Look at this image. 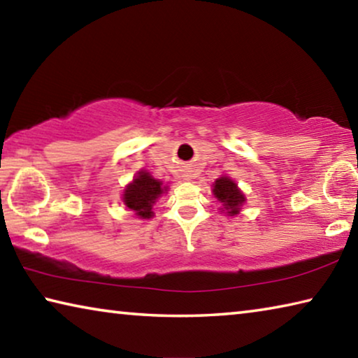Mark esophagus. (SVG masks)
I'll return each mask as SVG.
<instances>
[{"label": "esophagus", "mask_w": 358, "mask_h": 358, "mask_svg": "<svg viewBox=\"0 0 358 358\" xmlns=\"http://www.w3.org/2000/svg\"><path fill=\"white\" fill-rule=\"evenodd\" d=\"M186 180H187V178H186Z\"/></svg>", "instance_id": "obj_1"}]
</instances>
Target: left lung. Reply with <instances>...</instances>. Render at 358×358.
Segmentation results:
<instances>
[{
    "mask_svg": "<svg viewBox=\"0 0 358 358\" xmlns=\"http://www.w3.org/2000/svg\"><path fill=\"white\" fill-rule=\"evenodd\" d=\"M213 196L222 203V208H224L222 211H226L229 216L238 215L240 207L246 201L245 194L238 189V186L229 177H224V175L215 181Z\"/></svg>",
    "mask_w": 358,
    "mask_h": 358,
    "instance_id": "left-lung-1",
    "label": "left lung"
}]
</instances>
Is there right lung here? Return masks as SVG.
<instances>
[{
    "instance_id": "1",
    "label": "right lung",
    "mask_w": 358,
    "mask_h": 358,
    "mask_svg": "<svg viewBox=\"0 0 358 358\" xmlns=\"http://www.w3.org/2000/svg\"><path fill=\"white\" fill-rule=\"evenodd\" d=\"M169 189L162 181L153 178L147 171H141L132 183L126 186L123 192V202L126 207L132 210L136 216L148 220L153 216V205Z\"/></svg>"
}]
</instances>
